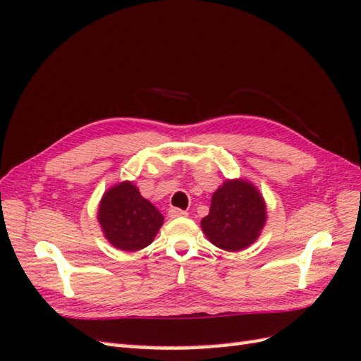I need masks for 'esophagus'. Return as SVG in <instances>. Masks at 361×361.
I'll return each instance as SVG.
<instances>
[{"label": "esophagus", "instance_id": "obj_1", "mask_svg": "<svg viewBox=\"0 0 361 361\" xmlns=\"http://www.w3.org/2000/svg\"><path fill=\"white\" fill-rule=\"evenodd\" d=\"M186 216H188V212L180 209V208L169 209V217H171V219H178V217H186Z\"/></svg>", "mask_w": 361, "mask_h": 361}]
</instances>
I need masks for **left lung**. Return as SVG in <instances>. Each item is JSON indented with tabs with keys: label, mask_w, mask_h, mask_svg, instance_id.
Instances as JSON below:
<instances>
[{
	"label": "left lung",
	"mask_w": 361,
	"mask_h": 361,
	"mask_svg": "<svg viewBox=\"0 0 361 361\" xmlns=\"http://www.w3.org/2000/svg\"><path fill=\"white\" fill-rule=\"evenodd\" d=\"M265 221V202L256 186L247 180H228L212 194L202 229L216 247L240 251L257 240Z\"/></svg>",
	"instance_id": "obj_1"
}]
</instances>
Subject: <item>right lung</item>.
Returning a JSON list of instances; mask_svg holds the SVG:
<instances>
[{
    "label": "right lung",
    "mask_w": 361,
    "mask_h": 361,
    "mask_svg": "<svg viewBox=\"0 0 361 361\" xmlns=\"http://www.w3.org/2000/svg\"><path fill=\"white\" fill-rule=\"evenodd\" d=\"M97 220L105 239L121 251H137L155 239L164 217L130 181H122L104 194Z\"/></svg>",
    "instance_id": "obj_1"
}]
</instances>
